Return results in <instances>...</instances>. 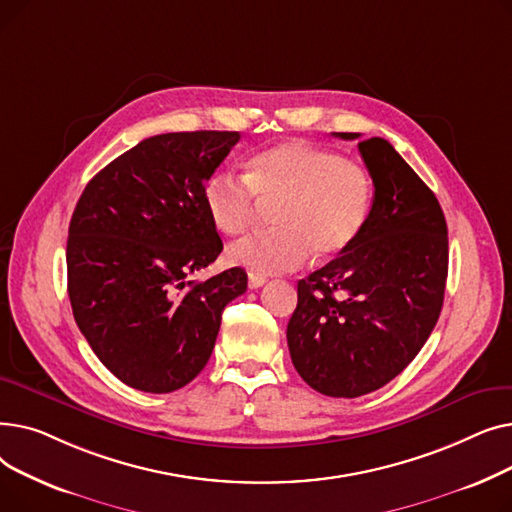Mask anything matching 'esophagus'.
<instances>
[{
  "instance_id": "obj_1",
  "label": "esophagus",
  "mask_w": 512,
  "mask_h": 512,
  "mask_svg": "<svg viewBox=\"0 0 512 512\" xmlns=\"http://www.w3.org/2000/svg\"><path fill=\"white\" fill-rule=\"evenodd\" d=\"M263 284H265V278H263V276H255V274L249 276V288H251V290H255V288H259V286H263Z\"/></svg>"
}]
</instances>
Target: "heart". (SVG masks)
<instances>
[{
    "instance_id": "heart-1",
    "label": "heart",
    "mask_w": 512,
    "mask_h": 512,
    "mask_svg": "<svg viewBox=\"0 0 512 512\" xmlns=\"http://www.w3.org/2000/svg\"><path fill=\"white\" fill-rule=\"evenodd\" d=\"M373 199L371 176L359 161L303 141H284L255 153L245 178L213 174L203 186L211 226L228 236L245 232L263 207L276 228L228 247L232 265L255 276L294 270L313 253L330 259L361 236Z\"/></svg>"
}]
</instances>
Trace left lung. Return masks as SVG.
Wrapping results in <instances>:
<instances>
[{
	"instance_id": "left-lung-1",
	"label": "left lung",
	"mask_w": 512,
	"mask_h": 512,
	"mask_svg": "<svg viewBox=\"0 0 512 512\" xmlns=\"http://www.w3.org/2000/svg\"><path fill=\"white\" fill-rule=\"evenodd\" d=\"M359 153L373 180L367 224L351 249L299 280L286 328L294 369L336 398L386 386L417 357L440 317L448 276L436 195L386 139L361 141Z\"/></svg>"
}]
</instances>
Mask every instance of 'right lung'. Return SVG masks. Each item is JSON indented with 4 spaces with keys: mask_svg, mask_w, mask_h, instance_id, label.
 <instances>
[{
    "mask_svg": "<svg viewBox=\"0 0 512 512\" xmlns=\"http://www.w3.org/2000/svg\"><path fill=\"white\" fill-rule=\"evenodd\" d=\"M240 134L168 132L141 141L85 186L68 228V297L78 330L120 382L166 394L195 380L224 307L247 290L232 267L188 280L224 245L203 186Z\"/></svg>",
    "mask_w": 512,
    "mask_h": 512,
    "instance_id": "right-lung-1",
    "label": "right lung"
}]
</instances>
